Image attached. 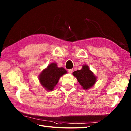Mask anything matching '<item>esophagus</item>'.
I'll list each match as a JSON object with an SVG mask.
<instances>
[{
	"instance_id": "obj_1",
	"label": "esophagus",
	"mask_w": 131,
	"mask_h": 131,
	"mask_svg": "<svg viewBox=\"0 0 131 131\" xmlns=\"http://www.w3.org/2000/svg\"><path fill=\"white\" fill-rule=\"evenodd\" d=\"M73 69H69L68 70V72L70 74H71L72 73H73Z\"/></svg>"
}]
</instances>
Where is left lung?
Returning <instances> with one entry per match:
<instances>
[{
  "instance_id": "left-lung-1",
  "label": "left lung",
  "mask_w": 131,
  "mask_h": 131,
  "mask_svg": "<svg viewBox=\"0 0 131 131\" xmlns=\"http://www.w3.org/2000/svg\"><path fill=\"white\" fill-rule=\"evenodd\" d=\"M73 75L76 77L79 84L84 90H88L92 87L97 81V77L87 65H83L81 70L74 71Z\"/></svg>"
}]
</instances>
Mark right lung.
<instances>
[{"instance_id":"add662e5","label":"right lung","mask_w":131,"mask_h":131,"mask_svg":"<svg viewBox=\"0 0 131 131\" xmlns=\"http://www.w3.org/2000/svg\"><path fill=\"white\" fill-rule=\"evenodd\" d=\"M68 72L63 68H58L57 64L53 62L49 64L39 75L38 78L41 85L47 91L54 90L60 78Z\"/></svg>"}]
</instances>
